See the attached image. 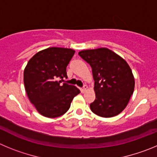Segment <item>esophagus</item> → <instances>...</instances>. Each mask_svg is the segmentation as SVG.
Listing matches in <instances>:
<instances>
[{"instance_id": "obj_1", "label": "esophagus", "mask_w": 157, "mask_h": 157, "mask_svg": "<svg viewBox=\"0 0 157 157\" xmlns=\"http://www.w3.org/2000/svg\"><path fill=\"white\" fill-rule=\"evenodd\" d=\"M87 85H84V87H83L81 88V91H82V92H84V91H85L86 90H87Z\"/></svg>"}]
</instances>
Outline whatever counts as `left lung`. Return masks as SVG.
Instances as JSON below:
<instances>
[{
  "instance_id": "1",
  "label": "left lung",
  "mask_w": 157,
  "mask_h": 157,
  "mask_svg": "<svg viewBox=\"0 0 157 157\" xmlns=\"http://www.w3.org/2000/svg\"><path fill=\"white\" fill-rule=\"evenodd\" d=\"M78 55L92 70L95 100L90 104L91 111L101 117L121 113L135 88V79L127 62L105 48L81 51Z\"/></svg>"
}]
</instances>
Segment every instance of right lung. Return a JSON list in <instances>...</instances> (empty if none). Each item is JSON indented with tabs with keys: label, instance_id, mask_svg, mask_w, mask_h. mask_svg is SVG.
Returning a JSON list of instances; mask_svg holds the SVG:
<instances>
[{
	"label": "right lung",
	"instance_id": "obj_1",
	"mask_svg": "<svg viewBox=\"0 0 157 157\" xmlns=\"http://www.w3.org/2000/svg\"><path fill=\"white\" fill-rule=\"evenodd\" d=\"M74 53L70 48H48L35 54L26 65L23 73L26 94L44 117L63 115L80 92L75 86L63 83L67 79L66 66Z\"/></svg>",
	"mask_w": 157,
	"mask_h": 157
}]
</instances>
